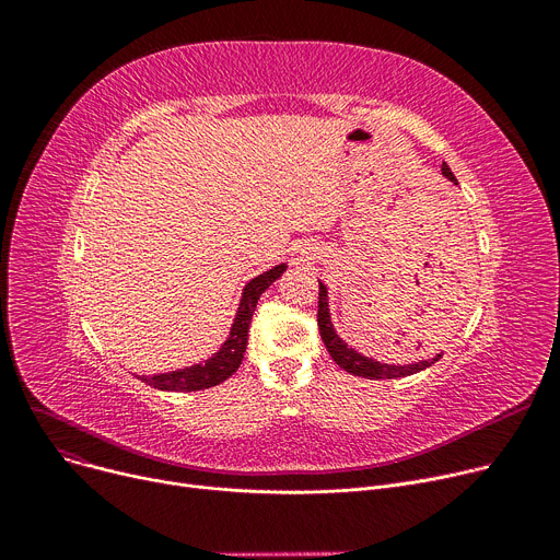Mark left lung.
I'll use <instances>...</instances> for the list:
<instances>
[{
  "label": "left lung",
  "mask_w": 560,
  "mask_h": 560,
  "mask_svg": "<svg viewBox=\"0 0 560 560\" xmlns=\"http://www.w3.org/2000/svg\"><path fill=\"white\" fill-rule=\"evenodd\" d=\"M443 176L450 179L452 184L458 186L454 172L450 170L447 163H443ZM317 327H319V336L327 345V351L331 354V359L349 374H357V376H365V378H397V376H408V374H416L422 372L427 368H431L435 361H440L443 354H435L433 359H424L418 363H406V365H388V363H381L374 361L370 357L359 354L354 347H349L334 329V322L329 315V292L327 285L319 281V300H317Z\"/></svg>",
  "instance_id": "1"
}]
</instances>
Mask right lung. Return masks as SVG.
Wrapping results in <instances>:
<instances>
[{
  "label": "right lung",
  "mask_w": 560,
  "mask_h": 560,
  "mask_svg": "<svg viewBox=\"0 0 560 560\" xmlns=\"http://www.w3.org/2000/svg\"><path fill=\"white\" fill-rule=\"evenodd\" d=\"M285 268H288L285 262L275 265L272 270L254 277L243 288V298H241L238 311H235L229 338L224 340V345L215 351L211 359H206L203 363H195L184 370H174V372L154 374V376H140V381H144L147 386L159 388V390H170V393H195V390H203V388H213V386L222 384V381H226L243 363L245 349H247V331H249L252 315L256 311L260 295L285 272Z\"/></svg>",
  "instance_id": "add662e5"
}]
</instances>
